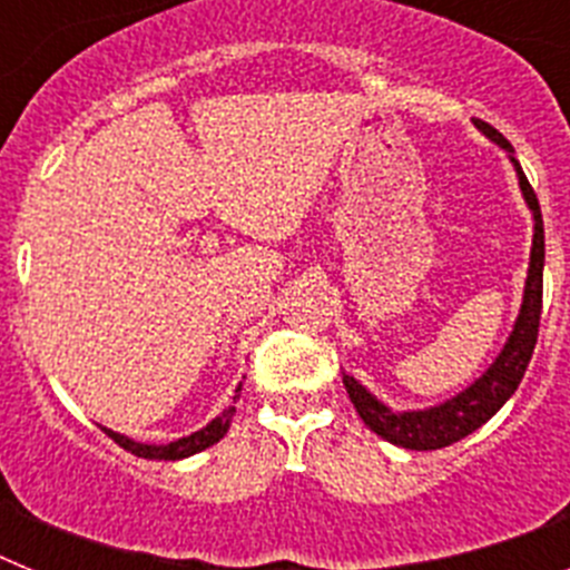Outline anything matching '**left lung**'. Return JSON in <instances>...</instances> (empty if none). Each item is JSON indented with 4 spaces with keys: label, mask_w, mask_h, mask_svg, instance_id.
Returning <instances> with one entry per match:
<instances>
[{
    "label": "left lung",
    "mask_w": 570,
    "mask_h": 570,
    "mask_svg": "<svg viewBox=\"0 0 570 570\" xmlns=\"http://www.w3.org/2000/svg\"><path fill=\"white\" fill-rule=\"evenodd\" d=\"M473 125L482 134L505 148L511 154V163L520 176V188L525 196L528 208L533 214V245H531V265H528V279H525V296H522V308L517 316L511 336H508L502 354L497 356L491 367L480 380L465 387L462 394L454 400L442 402L428 411H391L382 405L374 394H367L365 387L354 380V376L342 374L345 391L354 402L356 414L362 416L371 431L382 440L394 442L400 448H411V451H436V448H448L460 442L462 436L473 434L476 428L485 425L508 400L520 387L525 367L531 362L533 345H537V334H540V314H542V265H546V228H542V210L537 203L531 183L522 174L517 156H513L511 142L497 128H491L482 119H473Z\"/></svg>",
    "instance_id": "1"
}]
</instances>
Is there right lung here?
I'll return each mask as SVG.
<instances>
[{"label":"right lung","instance_id":"obj_1","mask_svg":"<svg viewBox=\"0 0 570 570\" xmlns=\"http://www.w3.org/2000/svg\"><path fill=\"white\" fill-rule=\"evenodd\" d=\"M239 391H242V385L236 387L234 402H230V405L225 407L223 414L216 416V420H210L203 431H196V434L183 436V440H176V442H168V445H142V442L128 440V436L116 434V431H108V428H102V431L116 442V445L125 448V451H130L134 456H142V460H185V456L199 454V451H205V448H210L214 442H219L225 434H228L230 420H234V414H236V400H239Z\"/></svg>","mask_w":570,"mask_h":570}]
</instances>
